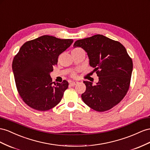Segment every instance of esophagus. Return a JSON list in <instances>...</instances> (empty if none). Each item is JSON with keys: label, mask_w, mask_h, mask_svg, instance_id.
I'll return each mask as SVG.
<instances>
[{"label": "esophagus", "mask_w": 150, "mask_h": 150, "mask_svg": "<svg viewBox=\"0 0 150 150\" xmlns=\"http://www.w3.org/2000/svg\"><path fill=\"white\" fill-rule=\"evenodd\" d=\"M78 83V82H77V81H72V82L70 83V84L71 85V86H75V85Z\"/></svg>", "instance_id": "34e87169"}]
</instances>
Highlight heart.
<instances>
[{"mask_svg": "<svg viewBox=\"0 0 150 150\" xmlns=\"http://www.w3.org/2000/svg\"><path fill=\"white\" fill-rule=\"evenodd\" d=\"M79 50V48H76V49H74L73 50ZM72 77H73V78H75V77H76V74L75 73V72H74V73L72 74Z\"/></svg>", "mask_w": 150, "mask_h": 150, "instance_id": "obj_1", "label": "heart"}]
</instances>
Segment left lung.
<instances>
[{"mask_svg":"<svg viewBox=\"0 0 150 150\" xmlns=\"http://www.w3.org/2000/svg\"><path fill=\"white\" fill-rule=\"evenodd\" d=\"M73 47L86 52L99 79L95 85L83 81L86 86L81 95L83 102L97 112L110 110L124 98L130 84L133 64L126 49L102 35L77 40Z\"/></svg>","mask_w":150,"mask_h":150,"instance_id":"8db88e82","label":"left lung"}]
</instances>
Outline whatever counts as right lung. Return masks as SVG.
<instances>
[{
	"instance_id": "obj_1",
	"label": "right lung",
	"mask_w": 150,
	"mask_h": 150,
	"mask_svg": "<svg viewBox=\"0 0 150 150\" xmlns=\"http://www.w3.org/2000/svg\"><path fill=\"white\" fill-rule=\"evenodd\" d=\"M73 42L43 35L26 42L13 61V71L18 91L26 104L39 111H46L61 100L69 83L52 82L50 72L58 57Z\"/></svg>"
}]
</instances>
